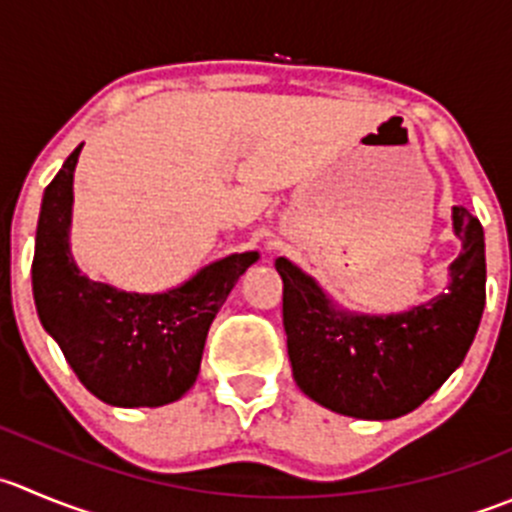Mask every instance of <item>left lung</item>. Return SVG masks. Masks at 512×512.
I'll return each mask as SVG.
<instances>
[{
	"mask_svg": "<svg viewBox=\"0 0 512 512\" xmlns=\"http://www.w3.org/2000/svg\"><path fill=\"white\" fill-rule=\"evenodd\" d=\"M460 255L433 300L390 315L337 305L315 277L277 257L282 322L297 388L332 413L395 420L413 413L468 355L485 307V235L478 217L453 207Z\"/></svg>",
	"mask_w": 512,
	"mask_h": 512,
	"instance_id": "obj_1",
	"label": "left lung"
}]
</instances>
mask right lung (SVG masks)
<instances>
[{
	"label": "right lung",
	"mask_w": 512,
	"mask_h": 512,
	"mask_svg": "<svg viewBox=\"0 0 512 512\" xmlns=\"http://www.w3.org/2000/svg\"><path fill=\"white\" fill-rule=\"evenodd\" d=\"M79 145L44 190L34 237L32 292L47 335L84 388L114 408H160L195 385L207 330L260 252H235L165 292H127L89 280L69 250Z\"/></svg>",
	"instance_id": "add662e5"
}]
</instances>
